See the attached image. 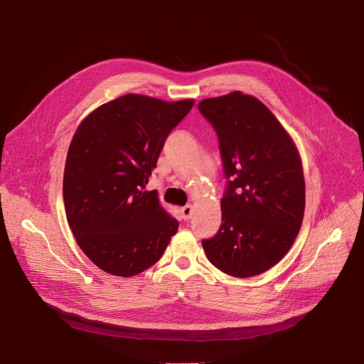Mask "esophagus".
Wrapping results in <instances>:
<instances>
[{
    "mask_svg": "<svg viewBox=\"0 0 364 364\" xmlns=\"http://www.w3.org/2000/svg\"><path fill=\"white\" fill-rule=\"evenodd\" d=\"M180 213H181V218H183L184 220H188V219L191 218V213H193L191 205H190V204H187V205L181 207V209H180Z\"/></svg>",
    "mask_w": 364,
    "mask_h": 364,
    "instance_id": "obj_1",
    "label": "esophagus"
}]
</instances>
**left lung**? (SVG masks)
<instances>
[{
  "mask_svg": "<svg viewBox=\"0 0 364 364\" xmlns=\"http://www.w3.org/2000/svg\"><path fill=\"white\" fill-rule=\"evenodd\" d=\"M200 114L219 138L226 177L222 225L203 239L222 272L259 275L288 253L302 225L305 181L296 146L261 100L242 92L209 97Z\"/></svg>",
  "mask_w": 364,
  "mask_h": 364,
  "instance_id": "obj_1",
  "label": "left lung"
}]
</instances>
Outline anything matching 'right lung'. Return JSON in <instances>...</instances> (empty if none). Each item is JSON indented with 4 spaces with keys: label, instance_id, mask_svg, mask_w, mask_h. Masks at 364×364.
<instances>
[{
    "label": "right lung",
    "instance_id": "1",
    "mask_svg": "<svg viewBox=\"0 0 364 364\" xmlns=\"http://www.w3.org/2000/svg\"><path fill=\"white\" fill-rule=\"evenodd\" d=\"M194 100L128 93L89 114L70 142L63 176L69 226L90 261L134 277L160 261L178 222L145 186L170 132Z\"/></svg>",
    "mask_w": 364,
    "mask_h": 364
}]
</instances>
